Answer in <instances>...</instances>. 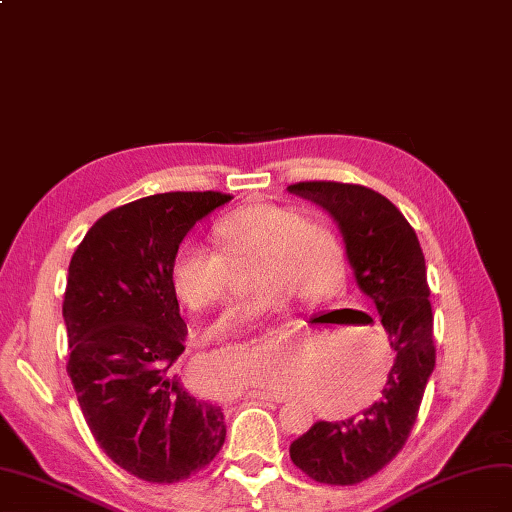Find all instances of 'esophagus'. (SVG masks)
<instances>
[{
    "label": "esophagus",
    "mask_w": 512,
    "mask_h": 512,
    "mask_svg": "<svg viewBox=\"0 0 512 512\" xmlns=\"http://www.w3.org/2000/svg\"><path fill=\"white\" fill-rule=\"evenodd\" d=\"M253 396L259 400H270V402H283L285 396L279 391H253Z\"/></svg>",
    "instance_id": "34e87169"
}]
</instances>
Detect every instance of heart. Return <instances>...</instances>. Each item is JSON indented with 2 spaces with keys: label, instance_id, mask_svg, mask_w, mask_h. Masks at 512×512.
Returning a JSON list of instances; mask_svg holds the SVG:
<instances>
[{
  "label": "heart",
  "instance_id": "heart-1",
  "mask_svg": "<svg viewBox=\"0 0 512 512\" xmlns=\"http://www.w3.org/2000/svg\"><path fill=\"white\" fill-rule=\"evenodd\" d=\"M212 235L218 251L183 242L170 259L168 279L183 305L203 311L225 300L229 264L255 261L251 285L259 287V292L227 311L214 326L216 335L277 316L292 294L318 300L333 294L342 283V242L329 220L318 214H298L294 207L277 203H255L220 218ZM281 348V337L272 335L264 355L255 359V378L277 374L274 363Z\"/></svg>",
  "mask_w": 512,
  "mask_h": 512
}]
</instances>
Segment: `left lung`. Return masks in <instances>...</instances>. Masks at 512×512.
<instances>
[{
  "instance_id": "left-lung-1",
  "label": "left lung",
  "mask_w": 512,
  "mask_h": 512,
  "mask_svg": "<svg viewBox=\"0 0 512 512\" xmlns=\"http://www.w3.org/2000/svg\"><path fill=\"white\" fill-rule=\"evenodd\" d=\"M287 192L337 222L357 287L376 305L396 355L370 406L339 422H316L290 445L294 465L309 478L346 487L368 480L402 450L435 370L426 261L413 227L383 194L335 181L294 183Z\"/></svg>"
}]
</instances>
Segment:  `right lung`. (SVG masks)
<instances>
[{"instance_id": "add662e5", "label": "right lung", "mask_w": 512, "mask_h": 512, "mask_svg": "<svg viewBox=\"0 0 512 512\" xmlns=\"http://www.w3.org/2000/svg\"><path fill=\"white\" fill-rule=\"evenodd\" d=\"M229 201L220 192L144 196L101 216L71 257L67 372L99 448L140 480H186L227 437L222 406L175 374L188 326L168 268L196 222Z\"/></svg>"}]
</instances>
